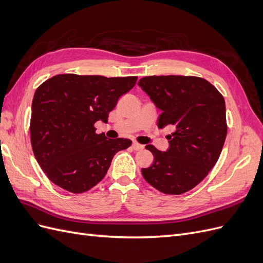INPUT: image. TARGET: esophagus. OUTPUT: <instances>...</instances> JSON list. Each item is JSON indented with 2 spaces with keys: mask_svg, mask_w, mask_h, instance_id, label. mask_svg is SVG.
<instances>
[{
  "mask_svg": "<svg viewBox=\"0 0 263 263\" xmlns=\"http://www.w3.org/2000/svg\"><path fill=\"white\" fill-rule=\"evenodd\" d=\"M132 147H133V149H134V150H142V149H144V146L140 145V144H138V142H136V141H134V142H133Z\"/></svg>",
  "mask_w": 263,
  "mask_h": 263,
  "instance_id": "1",
  "label": "esophagus"
}]
</instances>
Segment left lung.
<instances>
[{
    "instance_id": "8db88e82",
    "label": "left lung",
    "mask_w": 263,
    "mask_h": 263,
    "mask_svg": "<svg viewBox=\"0 0 263 263\" xmlns=\"http://www.w3.org/2000/svg\"><path fill=\"white\" fill-rule=\"evenodd\" d=\"M138 85L162 110L158 127H174L169 149H146L154 163L141 169L144 179L164 194L180 195L195 187L217 162L227 135L225 100L205 79L193 76H149Z\"/></svg>"
}]
</instances>
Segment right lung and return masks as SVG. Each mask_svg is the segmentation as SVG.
I'll list each match as a JSON object with an SVG mask.
<instances>
[{"instance_id": "right-lung-1", "label": "right lung", "mask_w": 263, "mask_h": 263, "mask_svg": "<svg viewBox=\"0 0 263 263\" xmlns=\"http://www.w3.org/2000/svg\"><path fill=\"white\" fill-rule=\"evenodd\" d=\"M137 77L58 74L37 87L30 117V142L37 162L55 185L79 194L105 177L113 157L132 140L107 139L94 124L107 122L118 99Z\"/></svg>"}]
</instances>
